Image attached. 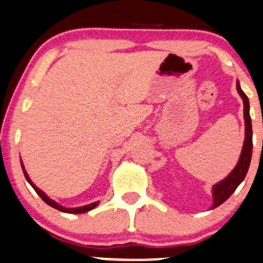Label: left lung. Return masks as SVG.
Instances as JSON below:
<instances>
[{
	"instance_id": "1",
	"label": "left lung",
	"mask_w": 263,
	"mask_h": 263,
	"mask_svg": "<svg viewBox=\"0 0 263 263\" xmlns=\"http://www.w3.org/2000/svg\"><path fill=\"white\" fill-rule=\"evenodd\" d=\"M236 88H237L238 95L243 100V118H245V142L242 147L241 155H239L238 162L235 168L230 172V175L226 178L216 183L212 189L213 203L211 210L216 209L220 204L223 203L227 198L236 191L238 184L245 180L247 171L251 163V157H252V123H251L250 116V102L249 97L242 91L239 82H236Z\"/></svg>"
}]
</instances>
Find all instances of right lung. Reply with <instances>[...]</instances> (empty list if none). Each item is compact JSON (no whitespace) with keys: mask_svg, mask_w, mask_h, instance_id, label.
Returning a JSON list of instances; mask_svg holds the SVG:
<instances>
[{"mask_svg":"<svg viewBox=\"0 0 263 263\" xmlns=\"http://www.w3.org/2000/svg\"><path fill=\"white\" fill-rule=\"evenodd\" d=\"M21 167H22V171H24V175H25L26 180H27V182L30 183L31 186L33 187V190H34V191L37 192V195H39L40 197H41L42 200L45 201L46 203L48 204V206L53 207V209L59 210V211H61V212H66V213H85V212H88V211H91V210H93L95 207H97V204L100 203V201H97V202H93V203L86 204V206L74 207V209H67V207H63V206H61V204H60V203H57L56 201L51 200V198L48 197V196L46 195V193L43 192L42 190H40L39 187H37L36 184H34V183L32 182V181H31L30 176H28V175H27V172H26V170H25V166H24V163H22V161H21Z\"/></svg>","mask_w":263,"mask_h":263,"instance_id":"right-lung-1","label":"right lung"}]
</instances>
